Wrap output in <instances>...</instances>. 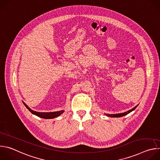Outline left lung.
Instances as JSON below:
<instances>
[{"label": "left lung", "instance_id": "left-lung-1", "mask_svg": "<svg viewBox=\"0 0 160 160\" xmlns=\"http://www.w3.org/2000/svg\"><path fill=\"white\" fill-rule=\"evenodd\" d=\"M138 106H138H136L135 107H134L133 108H132V109H130V110H129V111H127V112H123V113H119V114H114V115H109V114H106V115L107 116H108V117H123V116H125V115H127V114H128V113H130V112H132V111H133Z\"/></svg>", "mask_w": 160, "mask_h": 160}]
</instances>
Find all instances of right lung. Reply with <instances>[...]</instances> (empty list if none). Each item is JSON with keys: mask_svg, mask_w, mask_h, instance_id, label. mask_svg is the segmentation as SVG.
Here are the masks:
<instances>
[{"mask_svg": "<svg viewBox=\"0 0 160 160\" xmlns=\"http://www.w3.org/2000/svg\"><path fill=\"white\" fill-rule=\"evenodd\" d=\"M24 105L27 107V108L34 115H35L36 116L42 118H45V119H51V118H56L57 117H59L60 115L64 112V111H56V112H36L35 111L32 110L30 108H28V106L25 103L23 102Z\"/></svg>", "mask_w": 160, "mask_h": 160, "instance_id": "right-lung-1", "label": "right lung"}]
</instances>
